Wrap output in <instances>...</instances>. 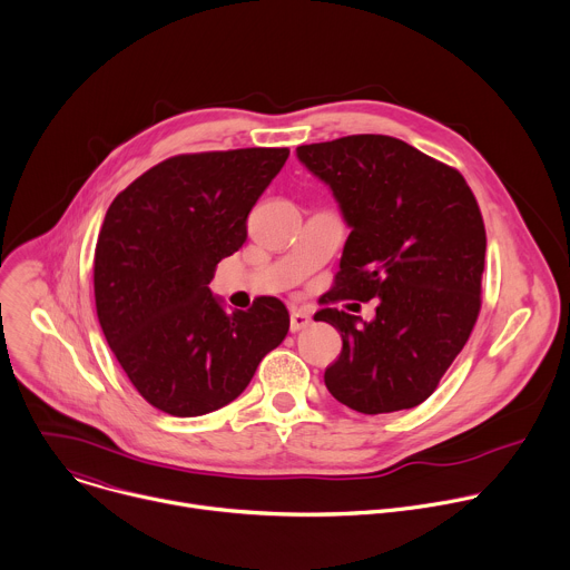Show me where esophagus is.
<instances>
[{"instance_id":"esophagus-1","label":"esophagus","mask_w":570,"mask_h":570,"mask_svg":"<svg viewBox=\"0 0 570 570\" xmlns=\"http://www.w3.org/2000/svg\"><path fill=\"white\" fill-rule=\"evenodd\" d=\"M308 324H311V315H308V313H304V311H293V313H291V332H293V334L306 330Z\"/></svg>"}]
</instances>
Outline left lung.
<instances>
[{
    "label": "left lung",
    "mask_w": 570,
    "mask_h": 570,
    "mask_svg": "<svg viewBox=\"0 0 570 570\" xmlns=\"http://www.w3.org/2000/svg\"><path fill=\"white\" fill-rule=\"evenodd\" d=\"M297 157L352 229L330 302L379 299L372 322L338 308L313 315L343 338L324 385L363 415L415 409L480 313L487 236L475 196L460 171L387 135L297 146Z\"/></svg>",
    "instance_id": "8db88e82"
}]
</instances>
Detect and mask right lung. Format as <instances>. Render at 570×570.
<instances>
[{"instance_id": "right-lung-1", "label": "right lung", "mask_w": 570, "mask_h": 570, "mask_svg": "<svg viewBox=\"0 0 570 570\" xmlns=\"http://www.w3.org/2000/svg\"><path fill=\"white\" fill-rule=\"evenodd\" d=\"M288 148L176 155L108 207L95 250L104 336L157 411L198 417L248 387L288 334L277 297L227 313L209 282L248 238V214L282 171Z\"/></svg>"}]
</instances>
